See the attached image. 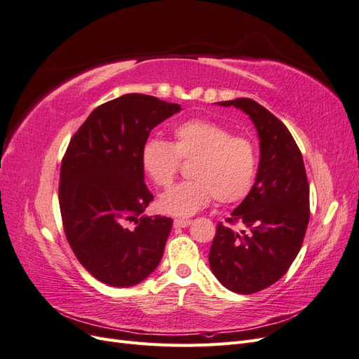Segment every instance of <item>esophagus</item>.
<instances>
[{
    "mask_svg": "<svg viewBox=\"0 0 359 359\" xmlns=\"http://www.w3.org/2000/svg\"><path fill=\"white\" fill-rule=\"evenodd\" d=\"M190 223H191V220H189V219L173 220V226H175V227H187Z\"/></svg>",
    "mask_w": 359,
    "mask_h": 359,
    "instance_id": "esophagus-1",
    "label": "esophagus"
}]
</instances>
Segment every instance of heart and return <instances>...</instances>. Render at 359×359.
<instances>
[{
	"instance_id": "obj_1",
	"label": "heart",
	"mask_w": 359,
	"mask_h": 359,
	"mask_svg": "<svg viewBox=\"0 0 359 359\" xmlns=\"http://www.w3.org/2000/svg\"><path fill=\"white\" fill-rule=\"evenodd\" d=\"M190 177L158 198L160 211L189 217L214 198L223 205L243 202L252 193L259 170V151L250 137L211 119L194 118L173 128V144L153 136L145 140L140 163L157 187H168L181 168L193 160Z\"/></svg>"
}]
</instances>
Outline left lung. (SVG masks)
<instances>
[{
	"label": "left lung",
	"mask_w": 359,
	"mask_h": 359,
	"mask_svg": "<svg viewBox=\"0 0 359 359\" xmlns=\"http://www.w3.org/2000/svg\"><path fill=\"white\" fill-rule=\"evenodd\" d=\"M250 115L260 139L252 193L217 224L210 266L232 292L256 293L283 277L299 253L310 220V187L301 151L287 127L252 99L219 102ZM243 222L248 231H233Z\"/></svg>",
	"instance_id": "left-lung-1"
}]
</instances>
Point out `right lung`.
<instances>
[{
  "mask_svg": "<svg viewBox=\"0 0 359 359\" xmlns=\"http://www.w3.org/2000/svg\"><path fill=\"white\" fill-rule=\"evenodd\" d=\"M181 109L147 94H124L90 114L60 170L64 233L81 265L104 285L140 283L160 264L169 217L142 215L154 199L140 153L151 130Z\"/></svg>",
  "mask_w": 359,
  "mask_h": 359,
  "instance_id": "right-lung-1",
  "label": "right lung"
}]
</instances>
